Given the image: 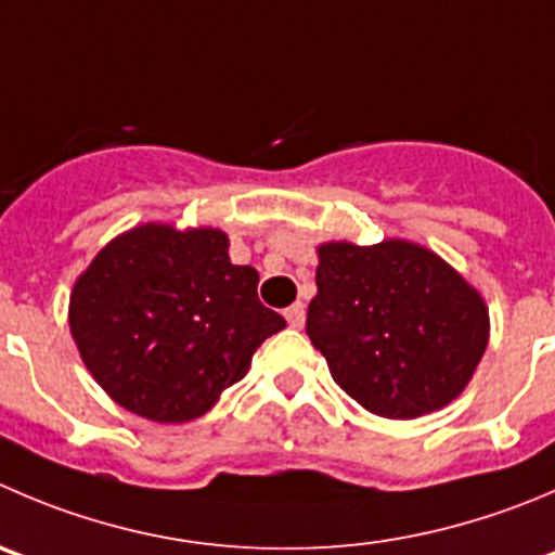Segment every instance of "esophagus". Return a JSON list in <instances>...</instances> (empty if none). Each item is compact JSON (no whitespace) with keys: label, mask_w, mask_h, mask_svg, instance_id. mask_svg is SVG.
Segmentation results:
<instances>
[{"label":"esophagus","mask_w":555,"mask_h":555,"mask_svg":"<svg viewBox=\"0 0 555 555\" xmlns=\"http://www.w3.org/2000/svg\"><path fill=\"white\" fill-rule=\"evenodd\" d=\"M286 321H288V326H294V330H302V324H305V305L302 302H294L292 308H286Z\"/></svg>","instance_id":"1"}]
</instances>
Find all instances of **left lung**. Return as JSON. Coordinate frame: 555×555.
I'll return each instance as SVG.
<instances>
[{
	"instance_id": "left-lung-1",
	"label": "left lung",
	"mask_w": 555,
	"mask_h": 555,
	"mask_svg": "<svg viewBox=\"0 0 555 555\" xmlns=\"http://www.w3.org/2000/svg\"><path fill=\"white\" fill-rule=\"evenodd\" d=\"M310 343L362 409L414 420L455 400L488 348L482 297L436 253L389 240L319 247Z\"/></svg>"
}]
</instances>
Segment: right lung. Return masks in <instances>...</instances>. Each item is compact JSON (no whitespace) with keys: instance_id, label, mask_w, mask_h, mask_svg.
<instances>
[{"instance_id":"obj_1","label":"right lung","mask_w":555,"mask_h":555,"mask_svg":"<svg viewBox=\"0 0 555 555\" xmlns=\"http://www.w3.org/2000/svg\"><path fill=\"white\" fill-rule=\"evenodd\" d=\"M283 326L218 229L139 225L105 245L70 294L83 365L122 409L155 422L212 409Z\"/></svg>"}]
</instances>
